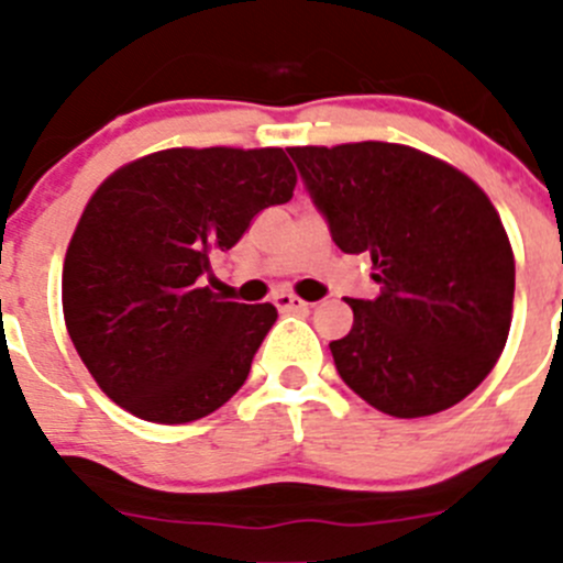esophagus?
Here are the masks:
<instances>
[{
	"label": "esophagus",
	"instance_id": "obj_1",
	"mask_svg": "<svg viewBox=\"0 0 563 563\" xmlns=\"http://www.w3.org/2000/svg\"><path fill=\"white\" fill-rule=\"evenodd\" d=\"M272 302H275V308L280 310V313H302V310L310 308L305 299H299L297 294H288V291L275 294V299H272Z\"/></svg>",
	"mask_w": 563,
	"mask_h": 563
}]
</instances>
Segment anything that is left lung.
I'll use <instances>...</instances> for the list:
<instances>
[{
  "instance_id": "left-lung-1",
  "label": "left lung",
  "mask_w": 563,
  "mask_h": 563,
  "mask_svg": "<svg viewBox=\"0 0 563 563\" xmlns=\"http://www.w3.org/2000/svg\"><path fill=\"white\" fill-rule=\"evenodd\" d=\"M343 253H365L376 299H349L354 327L332 340L334 367L362 400L400 419L471 395L512 323L515 255L471 176L406 144L291 146Z\"/></svg>"
}]
</instances>
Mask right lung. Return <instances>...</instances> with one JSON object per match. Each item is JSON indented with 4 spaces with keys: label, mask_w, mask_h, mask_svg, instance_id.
Masks as SVG:
<instances>
[{
    "label": "right lung",
    "mask_w": 563,
    "mask_h": 563,
    "mask_svg": "<svg viewBox=\"0 0 563 563\" xmlns=\"http://www.w3.org/2000/svg\"><path fill=\"white\" fill-rule=\"evenodd\" d=\"M294 187L280 146H174L124 163L92 192L62 266V310L117 406L181 424L236 395L277 310L220 299L201 275Z\"/></svg>",
    "instance_id": "add662e5"
}]
</instances>
